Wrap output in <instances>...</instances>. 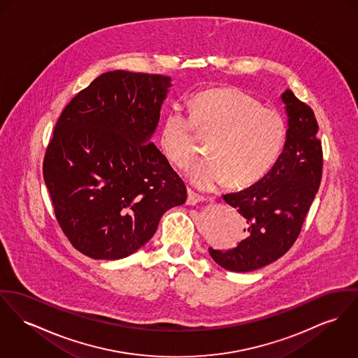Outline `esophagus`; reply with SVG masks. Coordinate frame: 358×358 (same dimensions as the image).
<instances>
[{"label": "esophagus", "mask_w": 358, "mask_h": 358, "mask_svg": "<svg viewBox=\"0 0 358 358\" xmlns=\"http://www.w3.org/2000/svg\"><path fill=\"white\" fill-rule=\"evenodd\" d=\"M206 197L199 194V193L192 192V191H188V199H187V204L188 206H193V204H197V203H201L204 201Z\"/></svg>", "instance_id": "esophagus-1"}]
</instances>
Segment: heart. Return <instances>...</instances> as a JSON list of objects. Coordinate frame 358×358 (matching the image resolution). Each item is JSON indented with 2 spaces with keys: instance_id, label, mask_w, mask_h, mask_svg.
<instances>
[{
  "instance_id": "1",
  "label": "heart",
  "mask_w": 358,
  "mask_h": 358,
  "mask_svg": "<svg viewBox=\"0 0 358 358\" xmlns=\"http://www.w3.org/2000/svg\"><path fill=\"white\" fill-rule=\"evenodd\" d=\"M191 117L167 111L159 131V147L177 167H185L196 152V134L207 138L208 158L193 162L185 171L196 188L214 189L227 184L245 188L262 180L275 165L287 136L279 111L264 108L234 87H214L196 92Z\"/></svg>"
}]
</instances>
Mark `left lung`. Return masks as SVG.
I'll return each instance as SVG.
<instances>
[{
	"instance_id": "1",
	"label": "left lung",
	"mask_w": 358,
	"mask_h": 358,
	"mask_svg": "<svg viewBox=\"0 0 358 358\" xmlns=\"http://www.w3.org/2000/svg\"><path fill=\"white\" fill-rule=\"evenodd\" d=\"M280 99L287 136L275 165L253 185L222 196L244 217L247 233L236 248H208L214 262L229 271H253L283 256L297 240L320 185L323 152L315 114L292 90Z\"/></svg>"
}]
</instances>
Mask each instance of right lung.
Masks as SVG:
<instances>
[{
	"label": "right lung",
	"mask_w": 358,
	"mask_h": 358,
	"mask_svg": "<svg viewBox=\"0 0 358 358\" xmlns=\"http://www.w3.org/2000/svg\"><path fill=\"white\" fill-rule=\"evenodd\" d=\"M162 75L111 71L61 113L43 178L55 217L83 255L124 259L145 245L187 188L150 143L171 87Z\"/></svg>",
	"instance_id": "1"
}]
</instances>
